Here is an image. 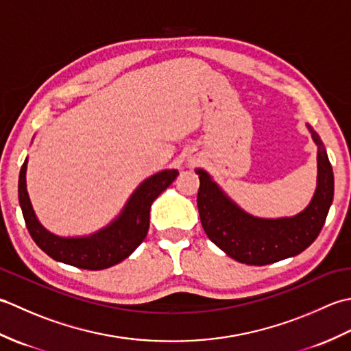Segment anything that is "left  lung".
<instances>
[{
    "label": "left lung",
    "mask_w": 351,
    "mask_h": 351,
    "mask_svg": "<svg viewBox=\"0 0 351 351\" xmlns=\"http://www.w3.org/2000/svg\"><path fill=\"white\" fill-rule=\"evenodd\" d=\"M317 145V189L309 205L291 217L263 219L245 213L211 175L196 169L197 208L208 238L228 256L247 265H267L295 256L315 241L333 200V170L318 134L306 123Z\"/></svg>",
    "instance_id": "1"
}]
</instances>
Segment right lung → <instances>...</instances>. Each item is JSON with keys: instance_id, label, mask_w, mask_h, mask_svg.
<instances>
[{"instance_id": "1", "label": "right lung", "mask_w": 351, "mask_h": 351, "mask_svg": "<svg viewBox=\"0 0 351 351\" xmlns=\"http://www.w3.org/2000/svg\"><path fill=\"white\" fill-rule=\"evenodd\" d=\"M27 164L28 156L19 171L18 197L29 235L52 259L84 270H104L128 258L146 238L152 202L180 175L176 169H164L146 178L107 226L90 235L62 237L49 232L37 219L27 191Z\"/></svg>"}]
</instances>
